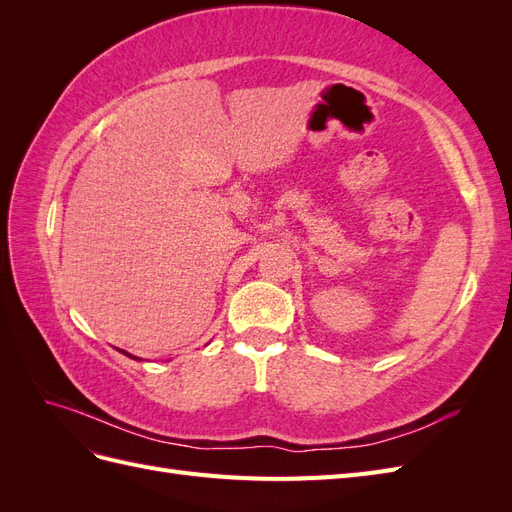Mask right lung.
<instances>
[{"label":"right lung","instance_id":"add662e5","mask_svg":"<svg viewBox=\"0 0 512 512\" xmlns=\"http://www.w3.org/2000/svg\"><path fill=\"white\" fill-rule=\"evenodd\" d=\"M121 352H123V350H121ZM123 354H128V352H123ZM128 356H130V354H128ZM132 359H136V356H132Z\"/></svg>","mask_w":512,"mask_h":512}]
</instances>
